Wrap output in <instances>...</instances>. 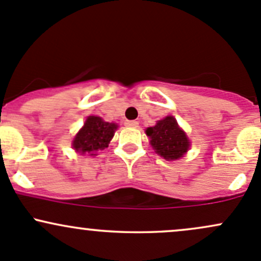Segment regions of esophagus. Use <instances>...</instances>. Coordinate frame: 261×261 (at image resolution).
<instances>
[{
  "label": "esophagus",
  "mask_w": 261,
  "mask_h": 261,
  "mask_svg": "<svg viewBox=\"0 0 261 261\" xmlns=\"http://www.w3.org/2000/svg\"><path fill=\"white\" fill-rule=\"evenodd\" d=\"M125 124H127L128 127H132V128H137V127H138V124H139V123L137 122V120H127V122H125Z\"/></svg>",
  "instance_id": "esophagus-1"
}]
</instances>
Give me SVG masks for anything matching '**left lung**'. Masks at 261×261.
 <instances>
[{
  "mask_svg": "<svg viewBox=\"0 0 261 261\" xmlns=\"http://www.w3.org/2000/svg\"><path fill=\"white\" fill-rule=\"evenodd\" d=\"M145 133L150 138V144L155 153L168 161L181 158L190 147L187 134L179 128L175 118L172 116L158 120L154 127L147 128Z\"/></svg>",
  "mask_w": 261,
  "mask_h": 261,
  "instance_id": "8db88e82",
  "label": "left lung"
}]
</instances>
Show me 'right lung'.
<instances>
[{
  "label": "right lung",
  "instance_id": "1",
  "mask_svg": "<svg viewBox=\"0 0 261 261\" xmlns=\"http://www.w3.org/2000/svg\"><path fill=\"white\" fill-rule=\"evenodd\" d=\"M116 129V123L105 122L100 117H88L82 129L75 136L73 148L81 154L96 155L97 152L108 147Z\"/></svg>",
  "mask_w": 261,
  "mask_h": 261
}]
</instances>
